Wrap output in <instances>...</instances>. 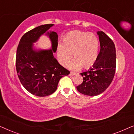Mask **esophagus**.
<instances>
[{
    "label": "esophagus",
    "instance_id": "1",
    "mask_svg": "<svg viewBox=\"0 0 134 134\" xmlns=\"http://www.w3.org/2000/svg\"><path fill=\"white\" fill-rule=\"evenodd\" d=\"M76 74V73H74V72H71L70 73H69V76H74V75Z\"/></svg>",
    "mask_w": 134,
    "mask_h": 134
}]
</instances>
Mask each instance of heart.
Returning <instances> with one entry per match:
<instances>
[{"label": "heart", "instance_id": "heart-1", "mask_svg": "<svg viewBox=\"0 0 134 134\" xmlns=\"http://www.w3.org/2000/svg\"><path fill=\"white\" fill-rule=\"evenodd\" d=\"M99 41L93 33L74 30L63 37V43H59L57 49L58 62L66 66L73 58L69 68L77 70L83 66L88 69L94 65L98 57Z\"/></svg>", "mask_w": 134, "mask_h": 134}]
</instances>
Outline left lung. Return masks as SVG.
Instances as JSON below:
<instances>
[{"mask_svg": "<svg viewBox=\"0 0 134 134\" xmlns=\"http://www.w3.org/2000/svg\"><path fill=\"white\" fill-rule=\"evenodd\" d=\"M100 49L96 63L89 70L80 73L83 82L77 87L79 92L87 96L101 94L110 85L116 69V49L112 40L98 31Z\"/></svg>", "mask_w": 134, "mask_h": 134, "instance_id": "1", "label": "left lung"}]
</instances>
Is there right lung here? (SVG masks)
Masks as SVG:
<instances>
[{
	"mask_svg": "<svg viewBox=\"0 0 134 134\" xmlns=\"http://www.w3.org/2000/svg\"><path fill=\"white\" fill-rule=\"evenodd\" d=\"M53 25H42L25 33L16 52V68L20 82L29 93L37 96L54 93L60 79L69 74L53 55L57 49L58 35L55 32H47ZM45 32L50 38L52 49L36 51L32 43Z\"/></svg>",
	"mask_w": 134,
	"mask_h": 134,
	"instance_id": "add662e5",
	"label": "right lung"
}]
</instances>
